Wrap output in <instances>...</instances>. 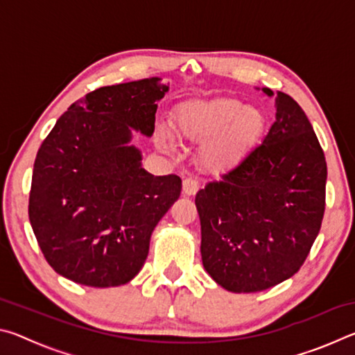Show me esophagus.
I'll return each instance as SVG.
<instances>
[{"label":"esophagus","mask_w":355,"mask_h":355,"mask_svg":"<svg viewBox=\"0 0 355 355\" xmlns=\"http://www.w3.org/2000/svg\"><path fill=\"white\" fill-rule=\"evenodd\" d=\"M199 191V180L188 177L183 180V192L188 196H194Z\"/></svg>","instance_id":"obj_1"}]
</instances>
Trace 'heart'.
Wrapping results in <instances>:
<instances>
[{"label":"heart","mask_w":355,"mask_h":355,"mask_svg":"<svg viewBox=\"0 0 355 355\" xmlns=\"http://www.w3.org/2000/svg\"><path fill=\"white\" fill-rule=\"evenodd\" d=\"M175 128L189 141L207 139L200 150L203 163L225 169L239 163L260 139L264 117L238 98L196 100L177 111Z\"/></svg>","instance_id":"obj_1"}]
</instances>
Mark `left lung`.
<instances>
[{"mask_svg":"<svg viewBox=\"0 0 355 355\" xmlns=\"http://www.w3.org/2000/svg\"><path fill=\"white\" fill-rule=\"evenodd\" d=\"M275 107L260 146L196 196L203 268L233 293L268 290L296 274L326 209L327 164L313 127L290 95L277 91Z\"/></svg>","mask_w":355,"mask_h":355,"instance_id":"obj_1","label":"left lung"}]
</instances>
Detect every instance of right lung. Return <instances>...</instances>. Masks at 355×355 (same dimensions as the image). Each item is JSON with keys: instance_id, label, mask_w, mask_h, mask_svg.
I'll list each match as a JSON object with an SVG mask.
<instances>
[{"instance_id": "1", "label": "right lung", "mask_w": 355, "mask_h": 355, "mask_svg": "<svg viewBox=\"0 0 355 355\" xmlns=\"http://www.w3.org/2000/svg\"><path fill=\"white\" fill-rule=\"evenodd\" d=\"M147 78L84 95L50 131L34 161L29 222L48 264L76 284H128L148 255L150 236L182 192L175 173L141 167L130 128L155 131L167 86Z\"/></svg>"}]
</instances>
